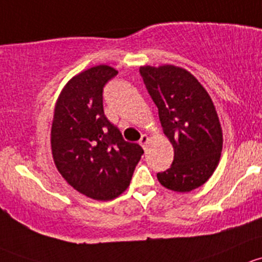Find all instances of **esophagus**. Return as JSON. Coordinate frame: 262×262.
I'll list each match as a JSON object with an SVG mask.
<instances>
[{
	"label": "esophagus",
	"instance_id": "esophagus-1",
	"mask_svg": "<svg viewBox=\"0 0 262 262\" xmlns=\"http://www.w3.org/2000/svg\"><path fill=\"white\" fill-rule=\"evenodd\" d=\"M149 141H150L149 136H147V135H142L141 139H140V145H141V146L144 147V149H146V146H147V144H149Z\"/></svg>",
	"mask_w": 262,
	"mask_h": 262
}]
</instances>
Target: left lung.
<instances>
[{
    "label": "left lung",
    "instance_id": "8db88e82",
    "mask_svg": "<svg viewBox=\"0 0 262 262\" xmlns=\"http://www.w3.org/2000/svg\"><path fill=\"white\" fill-rule=\"evenodd\" d=\"M140 74L174 149L171 166L158 172V180L172 191L196 189L212 177L222 152V127L211 96L180 67L144 66Z\"/></svg>",
    "mask_w": 262,
    "mask_h": 262
}]
</instances>
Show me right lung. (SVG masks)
I'll return each mask as SVG.
<instances>
[{"instance_id":"1","label":"right lung","mask_w":262,"mask_h":262,"mask_svg":"<svg viewBox=\"0 0 262 262\" xmlns=\"http://www.w3.org/2000/svg\"><path fill=\"white\" fill-rule=\"evenodd\" d=\"M117 73L101 64L74 75L56 99L51 123L56 169L75 190L96 201H111L127 189L144 154L104 116L103 87Z\"/></svg>"}]
</instances>
